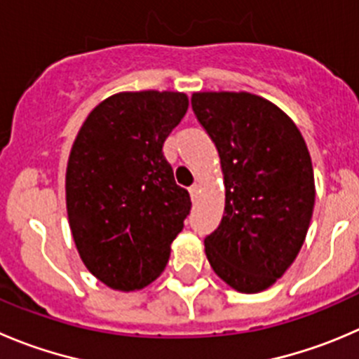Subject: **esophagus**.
<instances>
[{
    "label": "esophagus",
    "instance_id": "esophagus-1",
    "mask_svg": "<svg viewBox=\"0 0 359 359\" xmlns=\"http://www.w3.org/2000/svg\"><path fill=\"white\" fill-rule=\"evenodd\" d=\"M189 194H191V198H193V201H196V198H198V184H194V186L189 187Z\"/></svg>",
    "mask_w": 359,
    "mask_h": 359
}]
</instances>
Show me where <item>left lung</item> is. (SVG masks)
Returning a JSON list of instances; mask_svg holds the SVG:
<instances>
[{"label":"left lung","mask_w":359,"mask_h":359,"mask_svg":"<svg viewBox=\"0 0 359 359\" xmlns=\"http://www.w3.org/2000/svg\"><path fill=\"white\" fill-rule=\"evenodd\" d=\"M191 105L221 159L224 215L205 238L219 279L238 293H259L300 252L316 201L314 170L300 130L257 95L193 93Z\"/></svg>","instance_id":"left-lung-1"}]
</instances>
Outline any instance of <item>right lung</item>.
<instances>
[{"mask_svg": "<svg viewBox=\"0 0 359 359\" xmlns=\"http://www.w3.org/2000/svg\"><path fill=\"white\" fill-rule=\"evenodd\" d=\"M189 107L184 93L126 91L83 121L66 166V212L86 268L116 291H138L165 270L191 210L163 144Z\"/></svg>", "mask_w": 359, "mask_h": 359, "instance_id": "right-lung-1", "label": "right lung"}]
</instances>
